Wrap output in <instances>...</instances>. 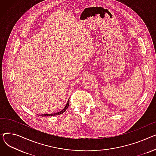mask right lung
Returning <instances> with one entry per match:
<instances>
[{"label": "right lung", "instance_id": "obj_1", "mask_svg": "<svg viewBox=\"0 0 156 156\" xmlns=\"http://www.w3.org/2000/svg\"><path fill=\"white\" fill-rule=\"evenodd\" d=\"M69 106V99H68L67 101V103L66 105V106L64 107V108L62 109V110H61L60 112H57V113H50V114H43V115H40V116H55V115H61L62 113H63L64 112H65L66 111V109L68 108Z\"/></svg>", "mask_w": 156, "mask_h": 156}]
</instances>
